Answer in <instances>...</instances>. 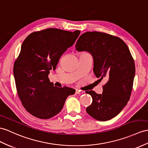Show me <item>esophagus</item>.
<instances>
[{
	"mask_svg": "<svg viewBox=\"0 0 148 148\" xmlns=\"http://www.w3.org/2000/svg\"><path fill=\"white\" fill-rule=\"evenodd\" d=\"M75 93H76L77 94H82V93H84V92H83L81 91V90H77L76 92H75Z\"/></svg>",
	"mask_w": 148,
	"mask_h": 148,
	"instance_id": "34e87169",
	"label": "esophagus"
}]
</instances>
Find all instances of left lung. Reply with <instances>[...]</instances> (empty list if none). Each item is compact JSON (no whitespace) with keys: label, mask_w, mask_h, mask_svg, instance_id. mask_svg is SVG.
I'll return each mask as SVG.
<instances>
[{"label":"left lung","mask_w":148,"mask_h":148,"mask_svg":"<svg viewBox=\"0 0 148 148\" xmlns=\"http://www.w3.org/2000/svg\"><path fill=\"white\" fill-rule=\"evenodd\" d=\"M75 47L92 55L93 72L99 80H107L102 94L86 92L93 99L86 112L96 120H110L127 105L131 94L135 64L129 48L121 38L97 31L82 34Z\"/></svg>","instance_id":"obj_1"}]
</instances>
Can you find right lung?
<instances>
[{
  "instance_id": "obj_1",
  "label": "right lung",
  "mask_w": 148,
  "mask_h": 148,
  "mask_svg": "<svg viewBox=\"0 0 148 148\" xmlns=\"http://www.w3.org/2000/svg\"><path fill=\"white\" fill-rule=\"evenodd\" d=\"M80 34L78 30L49 28L32 32L23 41L14 64V76L23 106L33 116L47 119L56 116L67 97L75 93L71 88L54 86L48 75Z\"/></svg>"
}]
</instances>
